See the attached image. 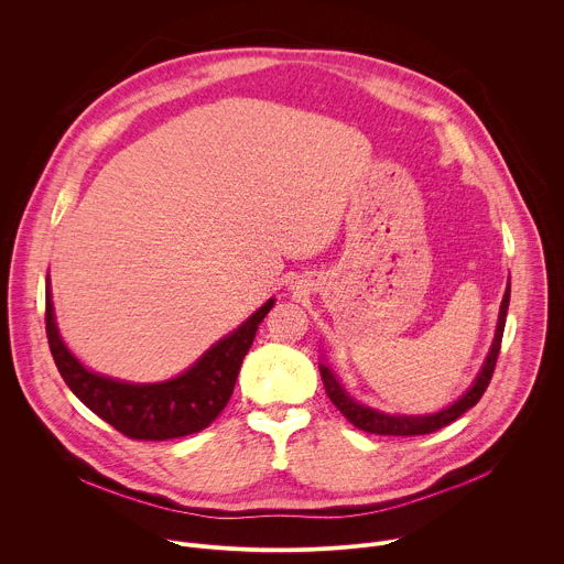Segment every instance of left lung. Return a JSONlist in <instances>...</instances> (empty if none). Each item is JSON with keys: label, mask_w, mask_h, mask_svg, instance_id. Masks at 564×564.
Returning a JSON list of instances; mask_svg holds the SVG:
<instances>
[{"label": "left lung", "mask_w": 564, "mask_h": 564, "mask_svg": "<svg viewBox=\"0 0 564 564\" xmlns=\"http://www.w3.org/2000/svg\"><path fill=\"white\" fill-rule=\"evenodd\" d=\"M509 301H511V283H507V290H505V296H502V303H500L496 337L491 341V348L487 352L485 364H481V368H479L477 377L473 379V383L468 386V390L462 397H457L453 404L444 406L442 411L429 413V415H399V413L390 415V413L370 409L366 404H359V401H355L341 388V383L337 381V377L330 370V366L321 361L318 370H321V379H324L328 397L333 399V404L341 411V415L352 426H357L359 431H366V433H375V435H399V437H404V435L406 437L409 435H429L433 431H440V429L448 426L451 422H455L457 417H462L468 409H473L477 404L479 397L485 394V390H487V386H489V381L494 377V368H496V361H498V355H500L502 335H505V321H507Z\"/></svg>", "instance_id": "obj_1"}]
</instances>
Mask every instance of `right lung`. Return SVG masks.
I'll return each instance as SVG.
<instances>
[{"mask_svg": "<svg viewBox=\"0 0 564 564\" xmlns=\"http://www.w3.org/2000/svg\"><path fill=\"white\" fill-rule=\"evenodd\" d=\"M265 301L234 333L218 339L185 372L155 381L133 383L89 370L64 344L46 279V337L55 366L83 404L131 440L163 442L207 429L231 397L240 364L252 348L259 324L272 310Z\"/></svg>", "mask_w": 564, "mask_h": 564, "instance_id": "right-lung-1", "label": "right lung"}]
</instances>
